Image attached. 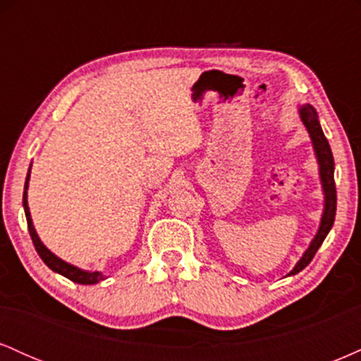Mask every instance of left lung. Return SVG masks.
<instances>
[{"instance_id":"1","label":"left lung","mask_w":361,"mask_h":361,"mask_svg":"<svg viewBox=\"0 0 361 361\" xmlns=\"http://www.w3.org/2000/svg\"><path fill=\"white\" fill-rule=\"evenodd\" d=\"M300 118L304 122L305 128H307L310 140H312L314 152H316L317 163H319V176H321L322 183V192H324V212L321 217V226L316 238L312 239L307 251L302 255L299 263L293 267V270L288 273L290 275H297V273L304 270L305 267L312 261L314 255H316L319 247H321L322 241L326 239L327 233L331 231L334 224V215H336V185H334V159L333 152H331L329 142H327L324 132H322L321 123H319L317 111L312 105H302L299 109Z\"/></svg>"}]
</instances>
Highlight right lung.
<instances>
[{
    "label": "right lung",
    "mask_w": 361,
    "mask_h": 361,
    "mask_svg": "<svg viewBox=\"0 0 361 361\" xmlns=\"http://www.w3.org/2000/svg\"><path fill=\"white\" fill-rule=\"evenodd\" d=\"M28 180H30V169H28L27 180H25L23 209H25V217H27V224H28V233H30V238H32V241H34L35 250H37V252H39V256H40V258H42L44 263L47 264V267L51 268L52 271L59 273V275L66 276V279H69L71 281H74V283L93 285V283H98V281L105 280V275H103L102 271H86V270H81V268L74 267V264H69V263H66V261H62L61 258H57V256L54 255V252H51V251L47 250V247L44 246V243L40 241V238L35 233L34 222H32V217H30V210H28V202H27Z\"/></svg>",
    "instance_id": "right-lung-1"
}]
</instances>
